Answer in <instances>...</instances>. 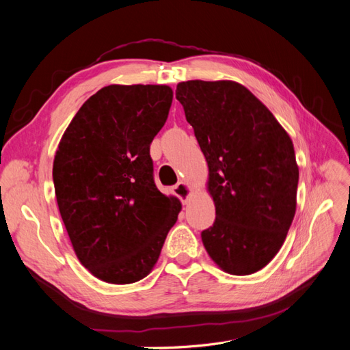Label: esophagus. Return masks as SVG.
<instances>
[{
	"label": "esophagus",
	"instance_id": "obj_1",
	"mask_svg": "<svg viewBox=\"0 0 350 350\" xmlns=\"http://www.w3.org/2000/svg\"><path fill=\"white\" fill-rule=\"evenodd\" d=\"M172 189H174V194L183 201V204L188 203V198L191 196V187H189L187 183L181 181L178 183Z\"/></svg>",
	"mask_w": 350,
	"mask_h": 350
}]
</instances>
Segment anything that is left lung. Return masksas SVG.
<instances>
[{
	"mask_svg": "<svg viewBox=\"0 0 350 350\" xmlns=\"http://www.w3.org/2000/svg\"><path fill=\"white\" fill-rule=\"evenodd\" d=\"M175 94L208 165L216 219L201 232L203 245L226 273H256L279 252L295 216L291 137L239 83L189 80Z\"/></svg>",
	"mask_w": 350,
	"mask_h": 350,
	"instance_id": "obj_1",
	"label": "left lung"
}]
</instances>
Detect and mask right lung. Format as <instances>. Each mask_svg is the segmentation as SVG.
Segmentation results:
<instances>
[{"label":"right lung","mask_w":350,"mask_h":350,"mask_svg":"<svg viewBox=\"0 0 350 350\" xmlns=\"http://www.w3.org/2000/svg\"><path fill=\"white\" fill-rule=\"evenodd\" d=\"M172 98L161 84H111L83 103L59 142V213L77 258L103 282L146 278L181 210L157 189L150 157Z\"/></svg>","instance_id":"obj_1"}]
</instances>
